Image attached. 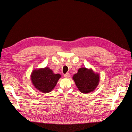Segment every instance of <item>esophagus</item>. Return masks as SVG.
Returning a JSON list of instances; mask_svg holds the SVG:
<instances>
[{
	"label": "esophagus",
	"instance_id": "1",
	"mask_svg": "<svg viewBox=\"0 0 132 132\" xmlns=\"http://www.w3.org/2000/svg\"><path fill=\"white\" fill-rule=\"evenodd\" d=\"M64 77L65 78H69L70 77V73H66V74H65L64 75Z\"/></svg>",
	"mask_w": 132,
	"mask_h": 132
}]
</instances>
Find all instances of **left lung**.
<instances>
[{
	"mask_svg": "<svg viewBox=\"0 0 132 132\" xmlns=\"http://www.w3.org/2000/svg\"><path fill=\"white\" fill-rule=\"evenodd\" d=\"M72 79L80 92L88 94L95 90L100 81L98 73H96L92 69L85 67L80 68L78 72L75 74Z\"/></svg>",
	"mask_w": 132,
	"mask_h": 132,
	"instance_id": "obj_1",
	"label": "left lung"
}]
</instances>
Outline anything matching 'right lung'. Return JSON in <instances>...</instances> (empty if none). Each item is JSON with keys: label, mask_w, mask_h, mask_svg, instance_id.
I'll use <instances>...</instances> for the list:
<instances>
[{"label": "right lung", "mask_w": 132, "mask_h": 132, "mask_svg": "<svg viewBox=\"0 0 132 132\" xmlns=\"http://www.w3.org/2000/svg\"><path fill=\"white\" fill-rule=\"evenodd\" d=\"M30 77L32 84L37 90L41 93H48L55 87L61 76L54 73L51 69L46 67L34 69Z\"/></svg>", "instance_id": "1"}]
</instances>
